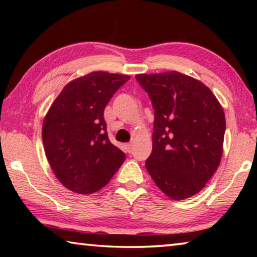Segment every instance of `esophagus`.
I'll return each mask as SVG.
<instances>
[{
	"label": "esophagus",
	"instance_id": "esophagus-1",
	"mask_svg": "<svg viewBox=\"0 0 257 257\" xmlns=\"http://www.w3.org/2000/svg\"><path fill=\"white\" fill-rule=\"evenodd\" d=\"M124 147H125V151H127V152H132L133 144H132V143H129V144H125Z\"/></svg>",
	"mask_w": 257,
	"mask_h": 257
}]
</instances>
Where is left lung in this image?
Listing matches in <instances>:
<instances>
[{"label":"left lung","instance_id":"8db88e82","mask_svg":"<svg viewBox=\"0 0 257 257\" xmlns=\"http://www.w3.org/2000/svg\"><path fill=\"white\" fill-rule=\"evenodd\" d=\"M136 79L155 111L147 171L168 197L181 201L194 196L220 165L223 108L207 86L181 72L139 73Z\"/></svg>","mask_w":257,"mask_h":257}]
</instances>
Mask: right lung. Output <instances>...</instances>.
<instances>
[{
	"label": "right lung",
	"mask_w": 257,
	"mask_h": 257,
	"mask_svg": "<svg viewBox=\"0 0 257 257\" xmlns=\"http://www.w3.org/2000/svg\"><path fill=\"white\" fill-rule=\"evenodd\" d=\"M130 76L93 71L63 87L43 121L42 137L55 177L73 193L102 189L124 162L110 142L104 108Z\"/></svg>",
	"instance_id": "obj_1"
}]
</instances>
